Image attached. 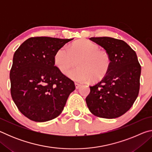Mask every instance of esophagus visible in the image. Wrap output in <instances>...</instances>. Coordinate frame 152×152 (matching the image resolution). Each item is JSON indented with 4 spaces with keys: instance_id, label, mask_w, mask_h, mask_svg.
Returning <instances> with one entry per match:
<instances>
[{
    "instance_id": "1",
    "label": "esophagus",
    "mask_w": 152,
    "mask_h": 152,
    "mask_svg": "<svg viewBox=\"0 0 152 152\" xmlns=\"http://www.w3.org/2000/svg\"><path fill=\"white\" fill-rule=\"evenodd\" d=\"M81 86L80 84L78 83V82H75V86H76V88H78L80 86Z\"/></svg>"
}]
</instances>
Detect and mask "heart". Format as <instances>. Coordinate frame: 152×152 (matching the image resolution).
I'll list each match as a JSON object with an SVG mask.
<instances>
[{"label": "heart", "instance_id": "heart-1", "mask_svg": "<svg viewBox=\"0 0 152 152\" xmlns=\"http://www.w3.org/2000/svg\"><path fill=\"white\" fill-rule=\"evenodd\" d=\"M78 61V68L70 71L68 76L73 80L85 82L99 80L109 72L111 59L107 51L100 50L99 46L88 40H79L69 48H59L54 55V64L62 74H66L72 68L75 60Z\"/></svg>", "mask_w": 152, "mask_h": 152}]
</instances>
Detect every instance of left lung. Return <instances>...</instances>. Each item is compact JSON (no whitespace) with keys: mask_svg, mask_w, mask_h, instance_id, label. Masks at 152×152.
Wrapping results in <instances>:
<instances>
[{"mask_svg":"<svg viewBox=\"0 0 152 152\" xmlns=\"http://www.w3.org/2000/svg\"><path fill=\"white\" fill-rule=\"evenodd\" d=\"M90 39L106 50L111 65L101 82L90 86L87 106L96 117H119L130 109L140 91L141 66L137 55L123 40L109 37Z\"/></svg>","mask_w":152,"mask_h":152,"instance_id":"8db88e82","label":"left lung"}]
</instances>
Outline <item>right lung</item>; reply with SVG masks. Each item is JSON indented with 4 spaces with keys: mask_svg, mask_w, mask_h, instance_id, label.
Returning <instances> with one entry per match:
<instances>
[{
    "mask_svg": "<svg viewBox=\"0 0 152 152\" xmlns=\"http://www.w3.org/2000/svg\"><path fill=\"white\" fill-rule=\"evenodd\" d=\"M72 39L31 37L15 52L10 71L11 94L28 119L36 122L55 119L75 90L74 81L58 70L53 60L56 51Z\"/></svg>",
    "mask_w": 152,
    "mask_h": 152,
    "instance_id": "right-lung-1",
    "label": "right lung"
}]
</instances>
